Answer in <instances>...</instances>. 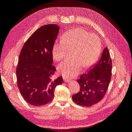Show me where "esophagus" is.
<instances>
[{"label": "esophagus", "mask_w": 132, "mask_h": 132, "mask_svg": "<svg viewBox=\"0 0 132 132\" xmlns=\"http://www.w3.org/2000/svg\"><path fill=\"white\" fill-rule=\"evenodd\" d=\"M63 79H64V81L65 82H69L70 81V79H68L67 78H65V77L63 78Z\"/></svg>", "instance_id": "1"}]
</instances>
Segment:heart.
I'll use <instances>...</instances> for the list:
<instances>
[{"label":"heart","mask_w":132,"mask_h":132,"mask_svg":"<svg viewBox=\"0 0 132 132\" xmlns=\"http://www.w3.org/2000/svg\"><path fill=\"white\" fill-rule=\"evenodd\" d=\"M101 49V41L95 35H90L81 29H74L63 35L62 40H56L52 47L53 58L60 61L65 57L67 50H73L72 59L58 65V71L67 78L78 75L82 67L88 68L96 61Z\"/></svg>","instance_id":"b5f03b06"}]
</instances>
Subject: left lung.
<instances>
[{"instance_id": "8db88e82", "label": "left lung", "mask_w": 132, "mask_h": 132, "mask_svg": "<svg viewBox=\"0 0 132 132\" xmlns=\"http://www.w3.org/2000/svg\"><path fill=\"white\" fill-rule=\"evenodd\" d=\"M111 73L112 60L109 49L105 47L98 61L77 80L80 89L78 93L72 96L73 101L77 105L86 107L100 101L109 87Z\"/></svg>"}]
</instances>
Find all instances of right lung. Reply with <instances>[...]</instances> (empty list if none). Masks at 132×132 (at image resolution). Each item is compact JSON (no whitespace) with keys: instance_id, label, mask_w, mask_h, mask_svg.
I'll use <instances>...</instances> for the list:
<instances>
[{"instance_id":"add662e5","label":"right lung","mask_w":132,"mask_h":132,"mask_svg":"<svg viewBox=\"0 0 132 132\" xmlns=\"http://www.w3.org/2000/svg\"><path fill=\"white\" fill-rule=\"evenodd\" d=\"M59 27L48 24L39 27L25 43L16 70L17 84L23 99L29 104L40 106L53 100L55 87L63 83L62 76L52 80V47Z\"/></svg>"}]
</instances>
